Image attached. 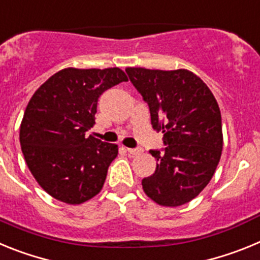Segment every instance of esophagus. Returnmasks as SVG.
I'll return each mask as SVG.
<instances>
[{"label":"esophagus","instance_id":"1","mask_svg":"<svg viewBox=\"0 0 260 260\" xmlns=\"http://www.w3.org/2000/svg\"><path fill=\"white\" fill-rule=\"evenodd\" d=\"M126 151H127L130 155H139V153L142 152L141 148H126Z\"/></svg>","mask_w":260,"mask_h":260}]
</instances>
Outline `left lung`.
<instances>
[{
	"mask_svg": "<svg viewBox=\"0 0 260 260\" xmlns=\"http://www.w3.org/2000/svg\"><path fill=\"white\" fill-rule=\"evenodd\" d=\"M133 86L148 104L151 123L162 132L161 150H150L156 171L142 180L156 203L177 207L208 185L222 150L221 114L212 92L191 71L127 68Z\"/></svg>",
	"mask_w": 260,
	"mask_h": 260,
	"instance_id": "obj_1",
	"label": "left lung"
}]
</instances>
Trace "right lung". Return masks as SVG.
<instances>
[{
    "label": "right lung",
    "mask_w": 260,
    "mask_h": 260,
    "mask_svg": "<svg viewBox=\"0 0 260 260\" xmlns=\"http://www.w3.org/2000/svg\"><path fill=\"white\" fill-rule=\"evenodd\" d=\"M127 77L118 68L63 69L34 93L20 125V147L32 176L53 198L80 204L100 192L118 147L86 133L99 98Z\"/></svg>",
    "instance_id": "right-lung-1"
}]
</instances>
